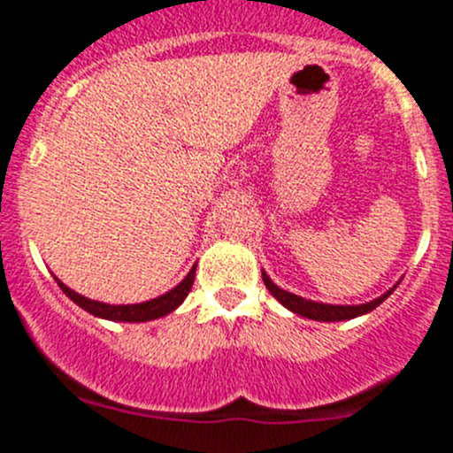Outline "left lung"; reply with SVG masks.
<instances>
[{"label":"left lung","mask_w":453,"mask_h":453,"mask_svg":"<svg viewBox=\"0 0 453 453\" xmlns=\"http://www.w3.org/2000/svg\"><path fill=\"white\" fill-rule=\"evenodd\" d=\"M262 280H265L266 288H269L271 296H273V298L278 300L280 304H284L287 309H291L294 313H298V316L311 318V320H322V322L351 320V318L373 311V309H376L378 304L382 303V300L389 298L391 291H394V288H391V291H387L385 296H380V298L372 300V303H367V304H356V307H340V304H320V303H313V300H304V298H300V296L288 294V291H284V288L275 287V284L271 282V278L266 273H262Z\"/></svg>","instance_id":"1"}]
</instances>
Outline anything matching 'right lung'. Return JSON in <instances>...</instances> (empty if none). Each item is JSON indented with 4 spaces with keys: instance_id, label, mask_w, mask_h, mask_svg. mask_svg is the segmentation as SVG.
I'll return each instance as SVG.
<instances>
[{
    "instance_id": "right-lung-1",
    "label": "right lung",
    "mask_w": 453,
    "mask_h": 453,
    "mask_svg": "<svg viewBox=\"0 0 453 453\" xmlns=\"http://www.w3.org/2000/svg\"><path fill=\"white\" fill-rule=\"evenodd\" d=\"M193 278H196V266L188 271V275L178 284V287L171 288L169 294L159 296V298L149 300V303H140V304L95 303V300H88V298H84V296L71 291V288H68L66 284L59 282V280H58V284L64 294L73 300V303L80 304L84 311L93 313V316L106 318V320H115V322H146V320H155V318L166 316V313H171L173 309H178L180 304L184 303V298L188 296V291H191Z\"/></svg>"
}]
</instances>
